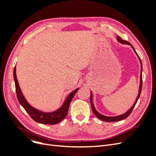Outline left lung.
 Wrapping results in <instances>:
<instances>
[{
    "mask_svg": "<svg viewBox=\"0 0 156 156\" xmlns=\"http://www.w3.org/2000/svg\"><path fill=\"white\" fill-rule=\"evenodd\" d=\"M117 41H119V42H120V43L122 44H126V45H130L131 48L133 49L136 55V56H137V57H138V58L139 60V62H140V84H139V94H138V95H137V97H136V100H135V101L134 103V104L133 105V106H132L128 111H126L125 113H124V114L119 115V116H105V115H101V113H100L98 111H96L95 107H94V103H93V94H92V92H91V93H90V104H91L92 109V111L94 112V114L98 118V119H100V120H101L103 121H105V122H118V121H120L122 120L126 119L127 117H128L129 115L131 114L132 110L133 109V108H134L135 105H136V102H137L139 98L140 97V95L141 90H142V85H143V77H142L143 65H142V62H141V60H140V57L139 56V55H137V53H136V52L135 51V50L134 48L133 47V45H132L131 44H130L128 41H127L126 40H123L119 36H117Z\"/></svg>",
    "mask_w": 156,
    "mask_h": 156,
    "instance_id": "obj_1",
    "label": "left lung"
}]
</instances>
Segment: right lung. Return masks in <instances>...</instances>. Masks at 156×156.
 <instances>
[{
	"label": "right lung",
	"mask_w": 156,
	"mask_h": 156,
	"mask_svg": "<svg viewBox=\"0 0 156 156\" xmlns=\"http://www.w3.org/2000/svg\"><path fill=\"white\" fill-rule=\"evenodd\" d=\"M13 79L14 81H15L16 94L19 102L33 120L36 122L44 124H56L60 121H62L66 116L70 103L72 101L75 93L79 89V88H77L71 92L68 97L66 98L62 105L57 110L50 112H46L33 107L27 101L24 95L22 93L17 81L16 76V66H15L13 69Z\"/></svg>",
	"instance_id": "right-lung-1"
}]
</instances>
